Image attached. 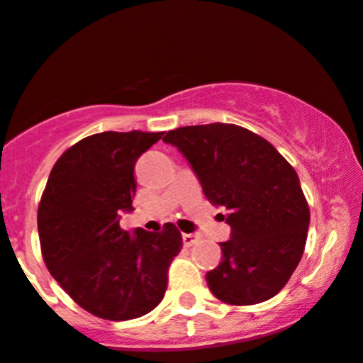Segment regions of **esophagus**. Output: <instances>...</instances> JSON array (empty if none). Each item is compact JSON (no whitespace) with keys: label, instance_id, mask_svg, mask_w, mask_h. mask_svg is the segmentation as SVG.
I'll use <instances>...</instances> for the list:
<instances>
[{"label":"esophagus","instance_id":"esophagus-1","mask_svg":"<svg viewBox=\"0 0 363 363\" xmlns=\"http://www.w3.org/2000/svg\"><path fill=\"white\" fill-rule=\"evenodd\" d=\"M182 240H183V245H185V247H192L194 243L199 240V236L194 235V233H183L182 235Z\"/></svg>","mask_w":363,"mask_h":363}]
</instances>
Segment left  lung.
Wrapping results in <instances>:
<instances>
[{
    "mask_svg": "<svg viewBox=\"0 0 363 363\" xmlns=\"http://www.w3.org/2000/svg\"><path fill=\"white\" fill-rule=\"evenodd\" d=\"M201 180L203 195L230 211L231 238L221 262L206 274L216 298L255 305L283 290L298 266L311 223L307 199L293 166L271 142L233 123L169 130Z\"/></svg>",
    "mask_w": 363,
    "mask_h": 363,
    "instance_id": "8db88e82",
    "label": "left lung"
}]
</instances>
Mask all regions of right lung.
<instances>
[{"label":"right lung","mask_w":363,"mask_h":363,"mask_svg":"<svg viewBox=\"0 0 363 363\" xmlns=\"http://www.w3.org/2000/svg\"><path fill=\"white\" fill-rule=\"evenodd\" d=\"M164 132H103L68 147L52 166L38 207L44 264L77 305L106 320H128L156 308L182 233L120 226L132 211L133 168Z\"/></svg>","instance_id":"add662e5"}]
</instances>
